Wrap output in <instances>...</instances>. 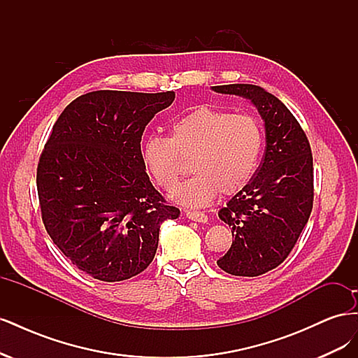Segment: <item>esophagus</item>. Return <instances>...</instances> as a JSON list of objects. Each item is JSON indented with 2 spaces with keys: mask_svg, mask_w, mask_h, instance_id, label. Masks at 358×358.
<instances>
[{
  "mask_svg": "<svg viewBox=\"0 0 358 358\" xmlns=\"http://www.w3.org/2000/svg\"><path fill=\"white\" fill-rule=\"evenodd\" d=\"M187 218L196 222H208V215L203 212H194V210H187Z\"/></svg>",
  "mask_w": 358,
  "mask_h": 358,
  "instance_id": "esophagus-1",
  "label": "esophagus"
}]
</instances>
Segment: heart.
Wrapping results in <instances>:
<instances>
[{"label":"heart","instance_id":"b5f03b06","mask_svg":"<svg viewBox=\"0 0 358 358\" xmlns=\"http://www.w3.org/2000/svg\"><path fill=\"white\" fill-rule=\"evenodd\" d=\"M263 131L251 115H233L199 106L170 125L169 137L149 136L142 145L146 171L164 191L173 189L191 159L194 175L173 191L171 199L187 208L209 204L218 192L242 191L258 166Z\"/></svg>","mask_w":358,"mask_h":358}]
</instances>
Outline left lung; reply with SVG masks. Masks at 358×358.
<instances>
[{
  "mask_svg": "<svg viewBox=\"0 0 358 358\" xmlns=\"http://www.w3.org/2000/svg\"><path fill=\"white\" fill-rule=\"evenodd\" d=\"M213 91L251 100L264 119L266 150L248 185L220 210L234 241L218 264L234 276H259L278 267L294 248L313 204V162L309 140L287 106L248 83Z\"/></svg>",
  "mask_w": 358,
  "mask_h": 358,
  "instance_id": "1",
  "label": "left lung"
}]
</instances>
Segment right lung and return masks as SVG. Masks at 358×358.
<instances>
[{
	"label": "right lung",
	"instance_id": "1",
	"mask_svg": "<svg viewBox=\"0 0 358 358\" xmlns=\"http://www.w3.org/2000/svg\"><path fill=\"white\" fill-rule=\"evenodd\" d=\"M173 100V91H94L52 128L37 166L41 220L61 252L94 279L142 273L159 225L180 213L150 183L140 154L146 125Z\"/></svg>",
	"mask_w": 358,
	"mask_h": 358
}]
</instances>
